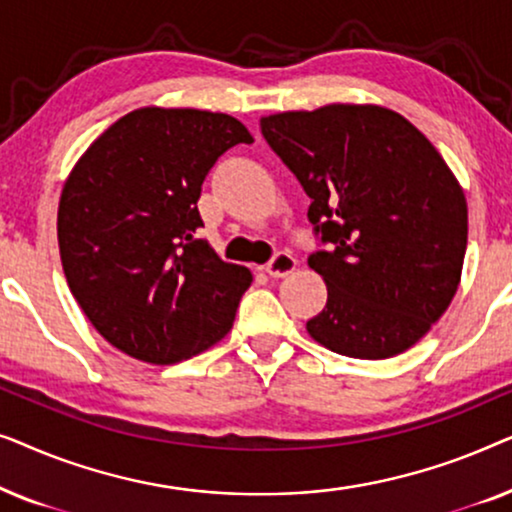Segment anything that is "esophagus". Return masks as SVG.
Here are the masks:
<instances>
[{"instance_id":"1","label":"esophagus","mask_w":512,"mask_h":512,"mask_svg":"<svg viewBox=\"0 0 512 512\" xmlns=\"http://www.w3.org/2000/svg\"><path fill=\"white\" fill-rule=\"evenodd\" d=\"M296 265H298L296 256L289 254V251H279V254L272 256V261L265 265V272H268V275L275 277V279L289 277L291 272L296 270Z\"/></svg>"}]
</instances>
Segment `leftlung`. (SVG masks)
Instances as JSON below:
<instances>
[{"instance_id": "left-lung-1", "label": "left lung", "mask_w": 512, "mask_h": 512, "mask_svg": "<svg viewBox=\"0 0 512 512\" xmlns=\"http://www.w3.org/2000/svg\"><path fill=\"white\" fill-rule=\"evenodd\" d=\"M270 149L310 195L328 251L310 268L328 300L307 333L352 359L422 340L457 293L468 240L464 191L429 139L377 104H326L261 118Z\"/></svg>"}]
</instances>
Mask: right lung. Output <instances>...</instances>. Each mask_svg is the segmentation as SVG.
I'll use <instances>...</instances> for the list:
<instances>
[{
	"instance_id": "add662e5",
	"label": "right lung",
	"mask_w": 512,
	"mask_h": 512,
	"mask_svg": "<svg viewBox=\"0 0 512 512\" xmlns=\"http://www.w3.org/2000/svg\"><path fill=\"white\" fill-rule=\"evenodd\" d=\"M251 142L228 114L142 107L104 130L69 172L58 207L62 270L109 345L167 366L233 328L254 277L198 240V200L219 156Z\"/></svg>"
}]
</instances>
